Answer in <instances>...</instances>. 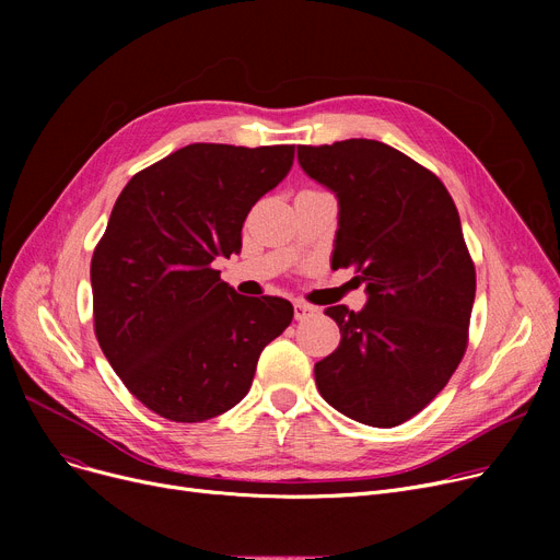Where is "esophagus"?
Here are the masks:
<instances>
[{
    "label": "esophagus",
    "instance_id": "esophagus-1",
    "mask_svg": "<svg viewBox=\"0 0 560 560\" xmlns=\"http://www.w3.org/2000/svg\"><path fill=\"white\" fill-rule=\"evenodd\" d=\"M315 313H317L315 306H311V304H306V302H295V319H298V322L311 319Z\"/></svg>",
    "mask_w": 560,
    "mask_h": 560
}]
</instances>
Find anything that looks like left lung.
Instances as JSON below:
<instances>
[{"label": "left lung", "mask_w": 560, "mask_h": 560, "mask_svg": "<svg viewBox=\"0 0 560 560\" xmlns=\"http://www.w3.org/2000/svg\"><path fill=\"white\" fill-rule=\"evenodd\" d=\"M300 165L340 203L334 265L368 285L361 311L329 306L340 345L315 384L342 416L397 427L440 393L469 340L477 272L445 184L395 147L300 144Z\"/></svg>", "instance_id": "left-lung-1"}]
</instances>
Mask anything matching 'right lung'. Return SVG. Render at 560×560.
Masks as SVG:
<instances>
[{
	"label": "right lung",
	"mask_w": 560,
	"mask_h": 560,
	"mask_svg": "<svg viewBox=\"0 0 560 560\" xmlns=\"http://www.w3.org/2000/svg\"><path fill=\"white\" fill-rule=\"evenodd\" d=\"M295 144L195 142L140 170L91 260L95 336L127 390L172 422H203L252 388L292 304L243 298L213 270L241 252L252 206L288 174Z\"/></svg>",
	"instance_id": "add662e5"
}]
</instances>
